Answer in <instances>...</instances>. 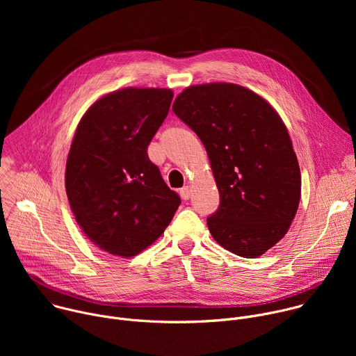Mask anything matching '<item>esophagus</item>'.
Masks as SVG:
<instances>
[{
	"instance_id": "1",
	"label": "esophagus",
	"mask_w": 356,
	"mask_h": 356,
	"mask_svg": "<svg viewBox=\"0 0 356 356\" xmlns=\"http://www.w3.org/2000/svg\"><path fill=\"white\" fill-rule=\"evenodd\" d=\"M190 195H191V188L188 186H184L183 188H180V197L183 200H188Z\"/></svg>"
}]
</instances>
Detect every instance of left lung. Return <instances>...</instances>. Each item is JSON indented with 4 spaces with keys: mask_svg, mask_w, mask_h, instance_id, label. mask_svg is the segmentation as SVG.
<instances>
[{
    "mask_svg": "<svg viewBox=\"0 0 356 356\" xmlns=\"http://www.w3.org/2000/svg\"><path fill=\"white\" fill-rule=\"evenodd\" d=\"M175 114L201 139L221 202L207 218L213 238L243 258H258L289 231L301 175L287 128L268 101L243 86L186 87Z\"/></svg>",
    "mask_w": 356,
    "mask_h": 356,
    "instance_id": "1",
    "label": "left lung"
}]
</instances>
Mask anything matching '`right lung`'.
<instances>
[{
    "label": "right lung",
    "instance_id": "add662e5",
    "mask_svg": "<svg viewBox=\"0 0 356 356\" xmlns=\"http://www.w3.org/2000/svg\"><path fill=\"white\" fill-rule=\"evenodd\" d=\"M172 98V88L115 90L95 99L76 128L65 175L69 204L90 242L114 257L150 246L180 206L146 152Z\"/></svg>",
    "mask_w": 356,
    "mask_h": 356
}]
</instances>
